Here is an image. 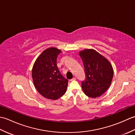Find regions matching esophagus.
Masks as SVG:
<instances>
[{
	"mask_svg": "<svg viewBox=\"0 0 135 135\" xmlns=\"http://www.w3.org/2000/svg\"><path fill=\"white\" fill-rule=\"evenodd\" d=\"M75 79H76V78H75V77H74V78L71 79L70 80V81H74V80H75Z\"/></svg>",
	"mask_w": 135,
	"mask_h": 135,
	"instance_id": "obj_1",
	"label": "esophagus"
}]
</instances>
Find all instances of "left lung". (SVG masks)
Segmentation results:
<instances>
[{
  "mask_svg": "<svg viewBox=\"0 0 135 135\" xmlns=\"http://www.w3.org/2000/svg\"><path fill=\"white\" fill-rule=\"evenodd\" d=\"M84 63L85 79L82 88L87 96L96 98L108 89L113 78L114 71L111 63L94 49H85L79 52Z\"/></svg>",
  "mask_w": 135,
  "mask_h": 135,
  "instance_id": "1",
  "label": "left lung"
}]
</instances>
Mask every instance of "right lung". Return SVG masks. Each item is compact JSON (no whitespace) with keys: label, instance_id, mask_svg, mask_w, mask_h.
I'll return each instance as SVG.
<instances>
[{"label":"right lung","instance_id":"1","mask_svg":"<svg viewBox=\"0 0 135 135\" xmlns=\"http://www.w3.org/2000/svg\"><path fill=\"white\" fill-rule=\"evenodd\" d=\"M60 53L56 47L47 48L36 60L32 68L33 84L38 92L48 99H58L67 88L68 80L61 75L57 65Z\"/></svg>","mask_w":135,"mask_h":135}]
</instances>
